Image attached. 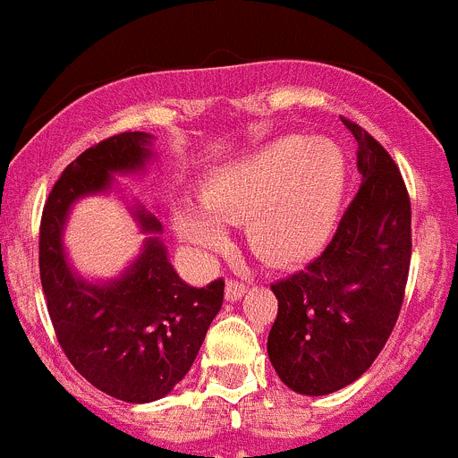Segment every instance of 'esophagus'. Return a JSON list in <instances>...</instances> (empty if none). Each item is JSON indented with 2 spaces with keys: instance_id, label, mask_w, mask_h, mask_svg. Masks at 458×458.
Returning a JSON list of instances; mask_svg holds the SVG:
<instances>
[{
  "instance_id": "esophagus-1",
  "label": "esophagus",
  "mask_w": 458,
  "mask_h": 458,
  "mask_svg": "<svg viewBox=\"0 0 458 458\" xmlns=\"http://www.w3.org/2000/svg\"><path fill=\"white\" fill-rule=\"evenodd\" d=\"M244 292H247V284L238 283V280H229L227 287H225V296H227V301H238V298L244 296Z\"/></svg>"
}]
</instances>
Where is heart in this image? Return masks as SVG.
Here are the masks:
<instances>
[{
    "label": "heart",
    "mask_w": 458,
    "mask_h": 458,
    "mask_svg": "<svg viewBox=\"0 0 458 458\" xmlns=\"http://www.w3.org/2000/svg\"><path fill=\"white\" fill-rule=\"evenodd\" d=\"M345 196V157L327 138L284 135L225 166L180 207L175 229L198 249L223 244L220 223H244L249 247L276 267L298 265L325 247Z\"/></svg>",
    "instance_id": "obj_1"
}]
</instances>
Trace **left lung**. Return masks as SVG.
Segmentation results:
<instances>
[{
  "label": "left lung",
  "mask_w": 458,
  "mask_h": 458,
  "mask_svg": "<svg viewBox=\"0 0 458 458\" xmlns=\"http://www.w3.org/2000/svg\"><path fill=\"white\" fill-rule=\"evenodd\" d=\"M343 124L359 142V193L327 249L271 284L278 316L267 354L280 381L307 396L368 372L396 325L410 271L411 207L401 171L368 131L345 117Z\"/></svg>",
  "instance_id": "8db88e82"
}]
</instances>
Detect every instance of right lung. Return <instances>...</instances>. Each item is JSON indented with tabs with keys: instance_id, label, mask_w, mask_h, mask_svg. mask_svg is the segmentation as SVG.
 I'll use <instances>...</instances> for the list:
<instances>
[{
	"instance_id": "add662e5",
	"label": "right lung",
	"mask_w": 458,
	"mask_h": 458,
	"mask_svg": "<svg viewBox=\"0 0 458 458\" xmlns=\"http://www.w3.org/2000/svg\"><path fill=\"white\" fill-rule=\"evenodd\" d=\"M151 140L129 131L86 148L48 193L39 225V276L57 341L86 381L126 403L157 401L187 377L225 296L223 278L202 289L180 278L160 220L142 207L133 216L147 238L124 274L90 283L71 269L62 240L71 207L108 191L113 174L142 171Z\"/></svg>"
}]
</instances>
